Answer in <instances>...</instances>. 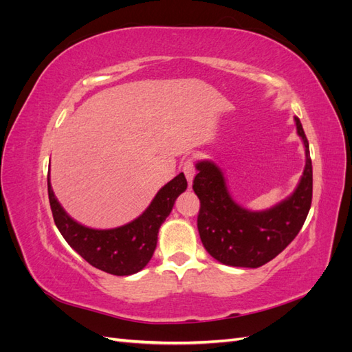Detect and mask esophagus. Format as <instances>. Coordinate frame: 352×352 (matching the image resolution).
Returning a JSON list of instances; mask_svg holds the SVG:
<instances>
[{"label": "esophagus", "instance_id": "1", "mask_svg": "<svg viewBox=\"0 0 352 352\" xmlns=\"http://www.w3.org/2000/svg\"><path fill=\"white\" fill-rule=\"evenodd\" d=\"M182 170H184V173H185V176H186V180H188V182H189V184H192L194 176H195V167H194L192 158H188V160H186V162L184 163Z\"/></svg>", "mask_w": 352, "mask_h": 352}]
</instances>
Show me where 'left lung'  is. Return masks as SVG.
Masks as SVG:
<instances>
[{"label":"left lung","instance_id":"left-lung-1","mask_svg":"<svg viewBox=\"0 0 352 352\" xmlns=\"http://www.w3.org/2000/svg\"><path fill=\"white\" fill-rule=\"evenodd\" d=\"M305 150V167L294 192L267 210H248L232 198L223 170L211 160L195 164L199 238L207 252L233 267L255 269L280 254L301 230L311 207L313 166L302 124L294 117Z\"/></svg>","mask_w":352,"mask_h":352}]
</instances>
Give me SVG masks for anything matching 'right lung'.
Returning a JSON list of instances; mask_svg holds the SVG:
<instances>
[{
  "mask_svg": "<svg viewBox=\"0 0 352 352\" xmlns=\"http://www.w3.org/2000/svg\"><path fill=\"white\" fill-rule=\"evenodd\" d=\"M186 188L185 175L179 173L158 190L140 217L114 229H92L72 219L61 207L48 175L50 206L63 238L94 267L116 276L135 274L150 263L157 247L158 229Z\"/></svg>",
  "mask_w": 352,
  "mask_h": 352,
  "instance_id": "right-lung-1",
  "label": "right lung"
}]
</instances>
